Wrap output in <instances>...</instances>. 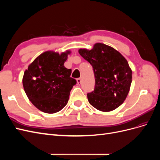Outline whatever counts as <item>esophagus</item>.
<instances>
[{
	"label": "esophagus",
	"mask_w": 160,
	"mask_h": 160,
	"mask_svg": "<svg viewBox=\"0 0 160 160\" xmlns=\"http://www.w3.org/2000/svg\"><path fill=\"white\" fill-rule=\"evenodd\" d=\"M77 84L81 85V78H78V79H77Z\"/></svg>",
	"instance_id": "esophagus-1"
}]
</instances>
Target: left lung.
<instances>
[{"label":"left lung","mask_w":160,"mask_h":160,"mask_svg":"<svg viewBox=\"0 0 160 160\" xmlns=\"http://www.w3.org/2000/svg\"><path fill=\"white\" fill-rule=\"evenodd\" d=\"M93 67L94 91L88 94L89 103L103 112L111 111L126 99L132 81V71L126 59L114 48L97 42L93 49H79Z\"/></svg>","instance_id":"left-lung-1"}]
</instances>
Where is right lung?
<instances>
[{
    "label": "right lung",
    "mask_w": 160,
    "mask_h": 160,
    "mask_svg": "<svg viewBox=\"0 0 160 160\" xmlns=\"http://www.w3.org/2000/svg\"><path fill=\"white\" fill-rule=\"evenodd\" d=\"M67 50L59 52L48 51L41 53L24 72L22 85L28 99L35 107L47 113L61 111L69 101L75 79L70 77L71 69L64 66Z\"/></svg>",
    "instance_id": "1"
}]
</instances>
